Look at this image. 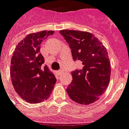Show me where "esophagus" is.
<instances>
[{
	"label": "esophagus",
	"instance_id": "obj_1",
	"mask_svg": "<svg viewBox=\"0 0 129 129\" xmlns=\"http://www.w3.org/2000/svg\"><path fill=\"white\" fill-rule=\"evenodd\" d=\"M62 70H59L57 72V74H58V75H60L62 74Z\"/></svg>",
	"mask_w": 129,
	"mask_h": 129
}]
</instances>
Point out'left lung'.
<instances>
[{"instance_id": "left-lung-1", "label": "left lung", "mask_w": 129, "mask_h": 129, "mask_svg": "<svg viewBox=\"0 0 129 129\" xmlns=\"http://www.w3.org/2000/svg\"><path fill=\"white\" fill-rule=\"evenodd\" d=\"M71 50L73 60L83 68L71 72L73 80L67 89L70 98L87 105L98 100L109 84L111 68L107 50L97 38L87 31H60Z\"/></svg>"}]
</instances>
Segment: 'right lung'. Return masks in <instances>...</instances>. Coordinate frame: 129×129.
Listing matches in <instances>:
<instances>
[{
    "instance_id": "obj_1",
    "label": "right lung",
    "mask_w": 129,
    "mask_h": 129,
    "mask_svg": "<svg viewBox=\"0 0 129 129\" xmlns=\"http://www.w3.org/2000/svg\"><path fill=\"white\" fill-rule=\"evenodd\" d=\"M42 31L27 35L16 46L11 58V78L15 91L23 100L39 103L50 97L56 79L40 53L41 44L53 34Z\"/></svg>"
}]
</instances>
